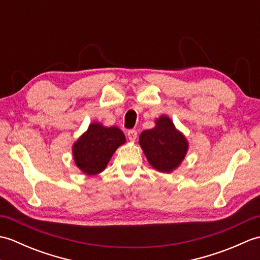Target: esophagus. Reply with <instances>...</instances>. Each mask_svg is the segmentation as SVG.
Masks as SVG:
<instances>
[{
    "label": "esophagus",
    "instance_id": "esophagus-1",
    "mask_svg": "<svg viewBox=\"0 0 260 260\" xmlns=\"http://www.w3.org/2000/svg\"><path fill=\"white\" fill-rule=\"evenodd\" d=\"M127 136H128L129 141L134 142L137 137V132L135 129H129L128 132H127Z\"/></svg>",
    "mask_w": 260,
    "mask_h": 260
}]
</instances>
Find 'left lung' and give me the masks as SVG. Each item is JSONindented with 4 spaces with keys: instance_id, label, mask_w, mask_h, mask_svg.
<instances>
[{
    "instance_id": "8db88e82",
    "label": "left lung",
    "mask_w": 260,
    "mask_h": 260,
    "mask_svg": "<svg viewBox=\"0 0 260 260\" xmlns=\"http://www.w3.org/2000/svg\"><path fill=\"white\" fill-rule=\"evenodd\" d=\"M140 144L150 164L161 172H170L178 167L187 151L185 137L167 116L159 117L154 128L142 132Z\"/></svg>"
}]
</instances>
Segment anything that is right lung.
Returning a JSON list of instances; mask_svg holds the SVG:
<instances>
[{
    "instance_id": "add662e5",
    "label": "right lung",
    "mask_w": 260,
    "mask_h": 260,
    "mask_svg": "<svg viewBox=\"0 0 260 260\" xmlns=\"http://www.w3.org/2000/svg\"><path fill=\"white\" fill-rule=\"evenodd\" d=\"M125 141V135L117 127L91 124L73 147L77 167L88 175L102 172L116 148L124 144Z\"/></svg>"
}]
</instances>
